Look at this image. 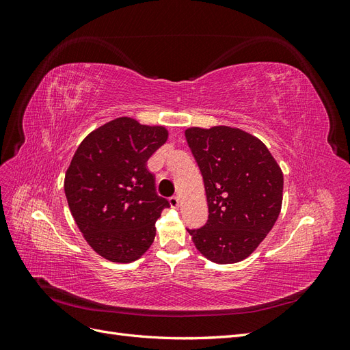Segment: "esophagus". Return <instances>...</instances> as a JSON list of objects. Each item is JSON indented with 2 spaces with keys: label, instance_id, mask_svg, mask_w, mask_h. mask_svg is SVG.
<instances>
[{
  "label": "esophagus",
  "instance_id": "esophagus-1",
  "mask_svg": "<svg viewBox=\"0 0 350 350\" xmlns=\"http://www.w3.org/2000/svg\"><path fill=\"white\" fill-rule=\"evenodd\" d=\"M169 204H171V207H172V208H176V207H179V197L174 196V197L169 198Z\"/></svg>",
  "mask_w": 350,
  "mask_h": 350
}]
</instances>
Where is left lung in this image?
I'll return each mask as SVG.
<instances>
[{
    "label": "left lung",
    "mask_w": 350,
    "mask_h": 350,
    "mask_svg": "<svg viewBox=\"0 0 350 350\" xmlns=\"http://www.w3.org/2000/svg\"><path fill=\"white\" fill-rule=\"evenodd\" d=\"M203 175L208 219L188 229L196 248L217 264L247 258L276 224L283 174L261 140L226 125L185 130Z\"/></svg>",
    "instance_id": "1"
}]
</instances>
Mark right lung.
I'll use <instances>...</instances> for the list:
<instances>
[{"instance_id":"right-lung-1","label":"right lung","mask_w":350,"mask_h":350,"mask_svg":"<svg viewBox=\"0 0 350 350\" xmlns=\"http://www.w3.org/2000/svg\"><path fill=\"white\" fill-rule=\"evenodd\" d=\"M166 140L165 126L121 116L92 131L74 153L64 181L68 207L103 258L131 262L153 243L169 203L157 196L147 161Z\"/></svg>"}]
</instances>
